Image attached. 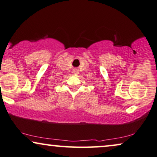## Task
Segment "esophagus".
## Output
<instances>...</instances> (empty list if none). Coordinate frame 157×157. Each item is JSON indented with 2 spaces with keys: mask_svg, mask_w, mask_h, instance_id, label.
<instances>
[{
  "mask_svg": "<svg viewBox=\"0 0 157 157\" xmlns=\"http://www.w3.org/2000/svg\"><path fill=\"white\" fill-rule=\"evenodd\" d=\"M73 73L75 75H78L79 73H80V71H79L78 69H74V70H73Z\"/></svg>",
  "mask_w": 157,
  "mask_h": 157,
  "instance_id": "obj_1",
  "label": "esophagus"
}]
</instances>
